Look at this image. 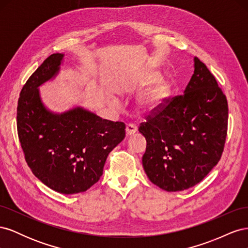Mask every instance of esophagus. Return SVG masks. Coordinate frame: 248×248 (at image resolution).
<instances>
[{
  "label": "esophagus",
  "mask_w": 248,
  "mask_h": 248,
  "mask_svg": "<svg viewBox=\"0 0 248 248\" xmlns=\"http://www.w3.org/2000/svg\"><path fill=\"white\" fill-rule=\"evenodd\" d=\"M137 130H138V128H137L136 125L128 124V125L126 126V136L127 137H131V136H133L134 133L137 132Z\"/></svg>",
  "instance_id": "34e87169"
}]
</instances>
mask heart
<instances>
[{
  "label": "heart",
  "mask_w": 248,
  "mask_h": 248,
  "mask_svg": "<svg viewBox=\"0 0 248 248\" xmlns=\"http://www.w3.org/2000/svg\"><path fill=\"white\" fill-rule=\"evenodd\" d=\"M157 78H158V74L156 72H150L148 73L145 78V82L148 84H152ZM169 85L166 81H159L151 91H150L144 98H142L140 102V108L142 110H150L154 108L155 107L158 106V104L163 100L164 97H166L169 93ZM111 103L114 106H117V101L112 100Z\"/></svg>",
  "instance_id": "obj_1"
}]
</instances>
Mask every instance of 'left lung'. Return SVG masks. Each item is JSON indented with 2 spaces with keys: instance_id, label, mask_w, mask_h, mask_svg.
Wrapping results in <instances>:
<instances>
[{
  "instance_id": "8db88e82",
  "label": "left lung",
  "mask_w": 248,
  "mask_h": 248,
  "mask_svg": "<svg viewBox=\"0 0 248 248\" xmlns=\"http://www.w3.org/2000/svg\"><path fill=\"white\" fill-rule=\"evenodd\" d=\"M228 100L207 66L194 58L183 95L163 98L139 131L146 138L142 167L167 191L197 185L221 158L228 132Z\"/></svg>"
}]
</instances>
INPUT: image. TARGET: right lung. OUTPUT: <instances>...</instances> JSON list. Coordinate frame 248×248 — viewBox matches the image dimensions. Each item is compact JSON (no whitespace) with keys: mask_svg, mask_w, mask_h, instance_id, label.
Instances as JSON below:
<instances>
[{"mask_svg":"<svg viewBox=\"0 0 248 248\" xmlns=\"http://www.w3.org/2000/svg\"><path fill=\"white\" fill-rule=\"evenodd\" d=\"M64 55L52 54L29 78L17 103V133L26 162L52 190L86 191L100 179L109 152L125 138V124L81 108L57 115L42 104L38 88L55 77Z\"/></svg>","mask_w":248,"mask_h":248,"instance_id":"right-lung-1","label":"right lung"}]
</instances>
